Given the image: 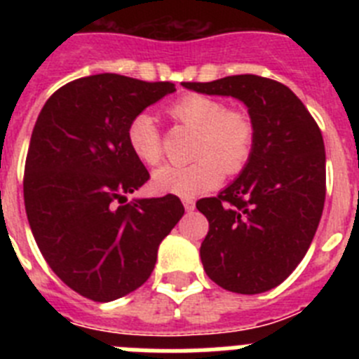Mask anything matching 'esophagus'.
I'll return each mask as SVG.
<instances>
[{"label":"esophagus","mask_w":359,"mask_h":359,"mask_svg":"<svg viewBox=\"0 0 359 359\" xmlns=\"http://www.w3.org/2000/svg\"><path fill=\"white\" fill-rule=\"evenodd\" d=\"M182 203H183V207H185L187 212H192V210H194L196 203H194V199H192V198H183Z\"/></svg>","instance_id":"34e87169"}]
</instances>
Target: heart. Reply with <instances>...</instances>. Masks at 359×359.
I'll list each match as a JSON object with an SVG mask.
<instances>
[{
	"mask_svg": "<svg viewBox=\"0 0 359 359\" xmlns=\"http://www.w3.org/2000/svg\"><path fill=\"white\" fill-rule=\"evenodd\" d=\"M167 115L198 133L194 163L165 165L152 174V189L160 194L183 198L203 194L223 182L224 172L243 169L255 142V128L246 113L226 109L221 100L207 95H183L167 106ZM128 144L142 163L156 165L161 160V136L156 120L140 113L129 122Z\"/></svg>",
	"mask_w": 359,
	"mask_h": 359,
	"instance_id": "obj_1",
	"label": "heart"
}]
</instances>
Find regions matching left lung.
I'll use <instances>...</instances> for the list:
<instances>
[{"instance_id": "1", "label": "left lung", "mask_w": 359, "mask_h": 359, "mask_svg": "<svg viewBox=\"0 0 359 359\" xmlns=\"http://www.w3.org/2000/svg\"><path fill=\"white\" fill-rule=\"evenodd\" d=\"M196 93L233 97L255 128L252 154L217 198L196 203L208 219L203 268L223 290L269 291L300 264L325 201V147L318 126L287 88L259 75L183 82Z\"/></svg>"}]
</instances>
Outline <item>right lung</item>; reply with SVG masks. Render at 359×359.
Instances as JSON below:
<instances>
[{"label":"right lung","instance_id":"add662e5","mask_svg":"<svg viewBox=\"0 0 359 359\" xmlns=\"http://www.w3.org/2000/svg\"><path fill=\"white\" fill-rule=\"evenodd\" d=\"M174 91L172 82L98 73L59 88L34 126L23 182L32 233L53 273L95 302L138 290L185 214L172 194L128 201L149 180L129 122Z\"/></svg>","mask_w":359,"mask_h":359}]
</instances>
